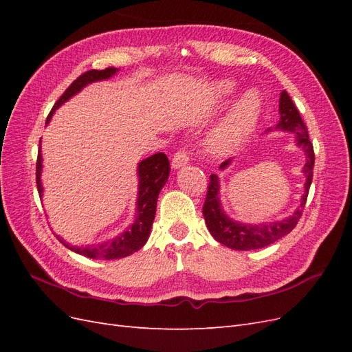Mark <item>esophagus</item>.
I'll use <instances>...</instances> for the list:
<instances>
[{
    "mask_svg": "<svg viewBox=\"0 0 352 352\" xmlns=\"http://www.w3.org/2000/svg\"><path fill=\"white\" fill-rule=\"evenodd\" d=\"M188 162H189V150L188 148H180V150L173 155L172 167L179 168V167L185 166Z\"/></svg>",
    "mask_w": 352,
    "mask_h": 352,
    "instance_id": "1",
    "label": "esophagus"
}]
</instances>
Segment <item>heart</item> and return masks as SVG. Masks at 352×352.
<instances>
[{
  "label": "heart",
  "instance_id": "b5f03b06",
  "mask_svg": "<svg viewBox=\"0 0 352 352\" xmlns=\"http://www.w3.org/2000/svg\"><path fill=\"white\" fill-rule=\"evenodd\" d=\"M238 92V85L232 80H220L216 85V97L232 98ZM261 98L255 91L245 92L217 127L210 133L207 145L211 153L226 154L247 136L258 120Z\"/></svg>",
  "mask_w": 352,
  "mask_h": 352
}]
</instances>
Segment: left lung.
Listing matches in <instances>:
<instances>
[{
	"instance_id": "1",
	"label": "left lung",
	"mask_w": 352,
	"mask_h": 352,
	"mask_svg": "<svg viewBox=\"0 0 352 352\" xmlns=\"http://www.w3.org/2000/svg\"><path fill=\"white\" fill-rule=\"evenodd\" d=\"M279 113L280 120L276 126V129H282L287 132H295L296 135V145H300L307 157V163L304 166L305 180V192L301 199L300 208L291 217H287L282 221L274 223H263V225H242V223L230 220L220 207L219 199V180L216 175L210 176V182L207 188V197L202 207V214H204L207 228L210 233L217 242L226 245V247L238 251H248V250H258L264 248L267 245L276 242L278 239L287 235L300 221L305 201L308 197V190L313 180V168H314V148L308 136L307 126L302 120V117L298 111L296 105L291 100L289 94L282 91L279 100ZM230 163V158L220 164V168H225Z\"/></svg>"
}]
</instances>
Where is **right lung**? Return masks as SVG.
<instances>
[{
	"mask_svg": "<svg viewBox=\"0 0 352 352\" xmlns=\"http://www.w3.org/2000/svg\"><path fill=\"white\" fill-rule=\"evenodd\" d=\"M117 72L116 67H107L102 70L92 69L82 73L80 76L73 80L70 87L63 92L58 101L54 104L51 113L47 117V122H50L52 113L58 109L63 102H66L74 94H78L83 87L95 80L109 79L110 76ZM41 170H42V155L41 150L38 151L36 160V186L38 192L42 197V184H41ZM138 173H140V197H138V214L133 225L123 232L120 236L114 238L113 241L98 243V245H88V247H73V245L66 243L60 236L58 241L67 247L69 250L85 255L88 258L94 260H117L123 258L141 250L148 236H150V230L153 226V221L155 217V208H157V199L158 194L164 184L168 179L170 173V162L164 153H157L151 157H148L138 166Z\"/></svg>",
	"mask_w": 352,
	"mask_h": 352,
	"instance_id": "add662e5",
	"label": "right lung"
}]
</instances>
